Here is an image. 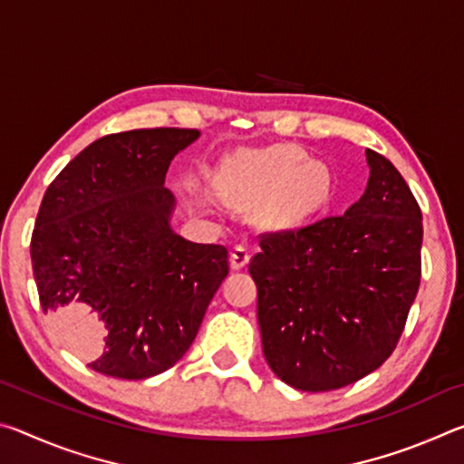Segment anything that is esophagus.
<instances>
[{
	"label": "esophagus",
	"mask_w": 464,
	"mask_h": 464,
	"mask_svg": "<svg viewBox=\"0 0 464 464\" xmlns=\"http://www.w3.org/2000/svg\"><path fill=\"white\" fill-rule=\"evenodd\" d=\"M249 262V247L247 246H235L231 251V268L241 270L246 268Z\"/></svg>",
	"instance_id": "1"
}]
</instances>
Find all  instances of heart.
Listing matches in <instances>:
<instances>
[{
	"label": "heart",
	"mask_w": 464,
	"mask_h": 464,
	"mask_svg": "<svg viewBox=\"0 0 464 464\" xmlns=\"http://www.w3.org/2000/svg\"><path fill=\"white\" fill-rule=\"evenodd\" d=\"M223 194L239 210L257 207L262 225L286 229L325 207L332 196V176L298 147L274 145L227 161Z\"/></svg>",
	"instance_id": "heart-1"
}]
</instances>
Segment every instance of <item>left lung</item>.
I'll return each instance as SVG.
<instances>
[{
  "label": "left lung",
  "mask_w": 464,
  "mask_h": 464,
  "mask_svg": "<svg viewBox=\"0 0 464 464\" xmlns=\"http://www.w3.org/2000/svg\"><path fill=\"white\" fill-rule=\"evenodd\" d=\"M366 190L345 215L262 233L249 262L266 362L298 391L342 389L376 371L418 295L420 204L387 157L366 149Z\"/></svg>",
  "instance_id": "1"
}]
</instances>
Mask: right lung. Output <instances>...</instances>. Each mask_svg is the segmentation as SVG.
I'll use <instances>...</instances> for the list:
<instances>
[{
  "label": "right lung",
  "instance_id": "obj_1",
  "mask_svg": "<svg viewBox=\"0 0 464 464\" xmlns=\"http://www.w3.org/2000/svg\"><path fill=\"white\" fill-rule=\"evenodd\" d=\"M198 135H106L46 188L30 241L38 298L67 348L96 372L140 381L174 366L229 274L227 247L169 227L168 168Z\"/></svg>",
  "mask_w": 464,
  "mask_h": 464
}]
</instances>
